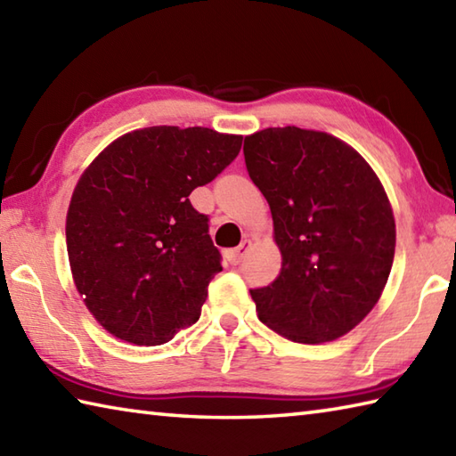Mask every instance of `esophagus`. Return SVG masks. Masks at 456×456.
Masks as SVG:
<instances>
[{"mask_svg": "<svg viewBox=\"0 0 456 456\" xmlns=\"http://www.w3.org/2000/svg\"><path fill=\"white\" fill-rule=\"evenodd\" d=\"M250 248H252V240H244L242 244H240L238 248H232V250H228L226 252V257L230 260V264H234V265H238L240 262L244 260V256L250 252Z\"/></svg>", "mask_w": 456, "mask_h": 456, "instance_id": "1", "label": "esophagus"}]
</instances>
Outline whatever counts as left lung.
<instances>
[{"mask_svg":"<svg viewBox=\"0 0 456 456\" xmlns=\"http://www.w3.org/2000/svg\"><path fill=\"white\" fill-rule=\"evenodd\" d=\"M246 168L270 204L280 276L250 289L260 322L297 343L349 333L371 312L395 256V218L379 176L322 131L248 134Z\"/></svg>","mask_w":456,"mask_h":456,"instance_id":"obj_1","label":"left lung"}]
</instances>
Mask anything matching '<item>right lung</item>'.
Returning a JSON list of instances; mask_svg holds the SVG:
<instances>
[{"mask_svg": "<svg viewBox=\"0 0 456 456\" xmlns=\"http://www.w3.org/2000/svg\"><path fill=\"white\" fill-rule=\"evenodd\" d=\"M240 147L242 134L147 126L85 168L67 210L69 265L91 315L117 339L162 346L200 317L222 264L208 216L188 196Z\"/></svg>", "mask_w": 456, "mask_h": 456, "instance_id": "1", "label": "right lung"}]
</instances>
